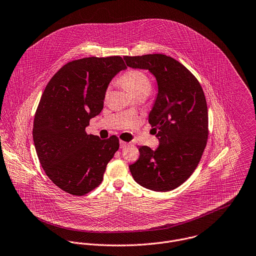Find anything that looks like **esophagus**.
I'll return each instance as SVG.
<instances>
[{
	"mask_svg": "<svg viewBox=\"0 0 256 256\" xmlns=\"http://www.w3.org/2000/svg\"><path fill=\"white\" fill-rule=\"evenodd\" d=\"M128 144L126 142H124V140H120V148H124Z\"/></svg>",
	"mask_w": 256,
	"mask_h": 256,
	"instance_id": "esophagus-1",
	"label": "esophagus"
}]
</instances>
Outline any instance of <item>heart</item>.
<instances>
[{
  "mask_svg": "<svg viewBox=\"0 0 256 256\" xmlns=\"http://www.w3.org/2000/svg\"><path fill=\"white\" fill-rule=\"evenodd\" d=\"M120 80L134 98L142 94L148 96L152 90V82L142 70H128L120 78Z\"/></svg>",
  "mask_w": 256,
  "mask_h": 256,
  "instance_id": "b5f03b06",
  "label": "heart"
}]
</instances>
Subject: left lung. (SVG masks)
<instances>
[{"label": "left lung", "instance_id": "left-lung-1", "mask_svg": "<svg viewBox=\"0 0 256 256\" xmlns=\"http://www.w3.org/2000/svg\"><path fill=\"white\" fill-rule=\"evenodd\" d=\"M128 66L148 70L156 80L158 94L148 122L158 130V148L142 146L130 166L134 180L154 192H170L196 168L206 146L208 112L202 86L180 62L162 54L124 56Z\"/></svg>", "mask_w": 256, "mask_h": 256}]
</instances>
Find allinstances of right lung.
<instances>
[{
	"label": "right lung",
	"instance_id": "right-lung-1",
	"mask_svg": "<svg viewBox=\"0 0 256 256\" xmlns=\"http://www.w3.org/2000/svg\"><path fill=\"white\" fill-rule=\"evenodd\" d=\"M126 68L118 56L76 60L64 64L44 90L34 114V144L46 174L70 194L94 190L120 148L116 136L100 140L88 134L86 128L102 112L110 80Z\"/></svg>",
	"mask_w": 256,
	"mask_h": 256
}]
</instances>
